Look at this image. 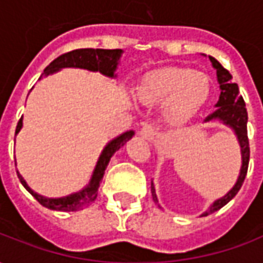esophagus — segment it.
<instances>
[{
    "mask_svg": "<svg viewBox=\"0 0 263 263\" xmlns=\"http://www.w3.org/2000/svg\"><path fill=\"white\" fill-rule=\"evenodd\" d=\"M155 134H156V128H155L152 124H145V125L141 128V131H139V135L145 139H148V141H152L155 137Z\"/></svg>",
    "mask_w": 263,
    "mask_h": 263,
    "instance_id": "esophagus-1",
    "label": "esophagus"
}]
</instances>
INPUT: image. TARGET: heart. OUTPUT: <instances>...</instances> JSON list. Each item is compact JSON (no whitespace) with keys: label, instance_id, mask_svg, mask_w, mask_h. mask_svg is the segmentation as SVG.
<instances>
[{"label":"heart","instance_id":"b5f03b06","mask_svg":"<svg viewBox=\"0 0 263 263\" xmlns=\"http://www.w3.org/2000/svg\"><path fill=\"white\" fill-rule=\"evenodd\" d=\"M210 96V81L190 69L167 67L145 76L139 97L145 103H165L166 117L173 124L192 120Z\"/></svg>","mask_w":263,"mask_h":263}]
</instances>
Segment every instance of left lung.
I'll use <instances>...</instances> for the list:
<instances>
[{"label": "left lung", "mask_w": 263, "mask_h": 263, "mask_svg": "<svg viewBox=\"0 0 263 263\" xmlns=\"http://www.w3.org/2000/svg\"><path fill=\"white\" fill-rule=\"evenodd\" d=\"M210 60L217 70V79L220 83L221 94L220 100L217 103L218 108L215 109L213 114H210L205 118V122L211 120H220L228 126H231L234 132L237 134L238 141L241 145V154H242V167H241V173L238 177L235 186L228 192L220 200H217L210 207L209 211L204 213V217L209 214H213L217 210L224 207L230 200L235 197V194L239 192V189L242 186L247 172H248V163H249V141H248V129H247V122H248V112L245 108V101H243L242 96H239V88H238L237 83H231V74L227 69H224L218 60L210 56ZM151 190H152V197H154L155 203H158V198L155 194L154 183L151 184Z\"/></svg>", "instance_id": "1"}]
</instances>
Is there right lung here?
<instances>
[{
    "label": "right lung",
    "instance_id": "right-lung-1",
    "mask_svg": "<svg viewBox=\"0 0 263 263\" xmlns=\"http://www.w3.org/2000/svg\"><path fill=\"white\" fill-rule=\"evenodd\" d=\"M121 53H122L121 49H76V50L60 54L59 58H56L45 69L42 76L52 74L53 71L63 69V67H80V69L100 71V73H103L105 76L114 77V71L117 69V65H118V59H120ZM21 126H22V118L18 121L15 134L20 132ZM132 135H134V131L125 132L121 137L115 138L114 141H111L105 146L97 162L96 171H94V175L91 177V182L84 190H81L79 193L70 194V196L63 198H45L28 187V184H26L20 173H18V177H20L21 183L24 184V187L36 198L37 203L42 204L43 207H46V209L56 210V211H79L81 209H86L97 198L98 187H100V183L103 180L104 172L107 169V165H108L111 156L121 146H124L131 139Z\"/></svg>",
    "mask_w": 263,
    "mask_h": 263
}]
</instances>
